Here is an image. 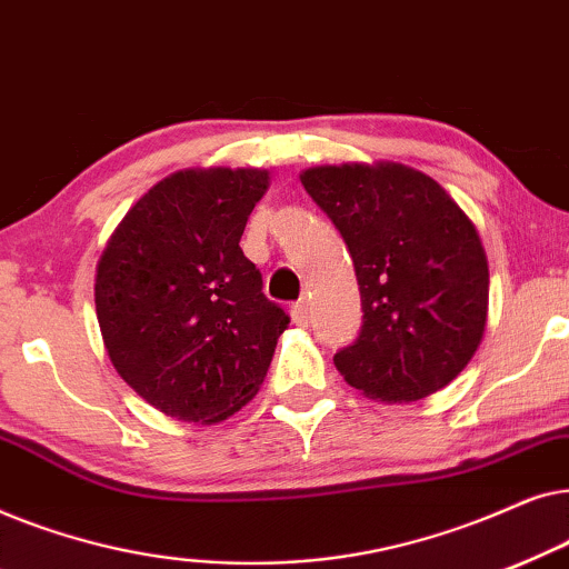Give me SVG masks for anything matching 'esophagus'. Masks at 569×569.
<instances>
[{
    "label": "esophagus",
    "mask_w": 569,
    "mask_h": 569,
    "mask_svg": "<svg viewBox=\"0 0 569 569\" xmlns=\"http://www.w3.org/2000/svg\"><path fill=\"white\" fill-rule=\"evenodd\" d=\"M290 313H292V321H295V323H298V326H308L310 313H308V302H306V300L292 302Z\"/></svg>",
    "instance_id": "obj_1"
}]
</instances>
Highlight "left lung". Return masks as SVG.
I'll use <instances>...</instances> for the list:
<instances>
[{
	"label": "left lung",
	"mask_w": 569,
	"mask_h": 569,
	"mask_svg": "<svg viewBox=\"0 0 569 569\" xmlns=\"http://www.w3.org/2000/svg\"><path fill=\"white\" fill-rule=\"evenodd\" d=\"M355 261L362 326L333 365L357 391L417 401L477 352L489 269L479 232L430 176L399 162L323 166L300 176Z\"/></svg>",
	"instance_id": "left-lung-1"
}]
</instances>
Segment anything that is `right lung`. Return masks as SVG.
Masks as SVG:
<instances>
[{
	"mask_svg": "<svg viewBox=\"0 0 569 569\" xmlns=\"http://www.w3.org/2000/svg\"><path fill=\"white\" fill-rule=\"evenodd\" d=\"M267 170H181L129 209L98 261L96 310L119 376L162 415L246 407L290 316L240 248Z\"/></svg>",
	"mask_w": 569,
	"mask_h": 569,
	"instance_id": "obj_1",
	"label": "right lung"
}]
</instances>
